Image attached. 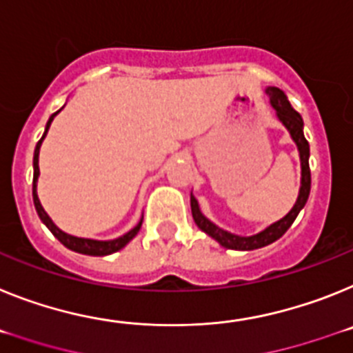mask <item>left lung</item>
I'll return each mask as SVG.
<instances>
[{
	"instance_id": "1",
	"label": "left lung",
	"mask_w": 353,
	"mask_h": 353,
	"mask_svg": "<svg viewBox=\"0 0 353 353\" xmlns=\"http://www.w3.org/2000/svg\"><path fill=\"white\" fill-rule=\"evenodd\" d=\"M270 97V103L277 112V117L281 119L284 125L288 128L290 134L293 137L295 143L299 145L300 151V161H302V186H300V194L299 199H296V204L293 206V210L284 216L283 220L272 223L268 229H265L259 234L254 236H236L231 234V232L223 231V229L216 228L214 223H211L210 220L201 213L199 210V204L195 201V197L192 195V214H194L195 223L199 225L201 231H204L206 234H210L211 238L219 241L222 247L232 250H254V249H261V247H266V245L274 243L275 240H279L288 229L291 228V223L295 222L296 214L300 213V210L305 206L309 197V190H311V170H309V142L304 137V121L300 117V113L296 112L293 106L290 104L288 97L284 96V92L277 87H270L266 90Z\"/></svg>"
}]
</instances>
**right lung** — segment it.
Listing matches in <instances>:
<instances>
[{
    "mask_svg": "<svg viewBox=\"0 0 353 353\" xmlns=\"http://www.w3.org/2000/svg\"><path fill=\"white\" fill-rule=\"evenodd\" d=\"M58 112H60V110H58ZM58 112H54L53 115L49 117L48 124H46L44 134H42V139L39 140V143H37L35 154H33V204H35L37 213H39V216H41L42 222L46 223V228L53 232L54 238H58V241H60L62 245H65L67 249L74 250V252H79V254H87V256H108V254L117 252V250H121L124 245L130 243L134 236H137V232H139L140 228H142V222H140L134 229H131L128 234L121 236V238H117V240H112V241H96V240H85V238H76V236H70V234H67V232L60 231V229H58L57 225L51 222V219L48 216V213L44 211V208L41 206V201H39V197H37V177H39V149H41L42 140H44L46 133H48V130H49V125H51V122H53L54 115H57Z\"/></svg>",
    "mask_w": 353,
    "mask_h": 353,
    "instance_id": "right-lung-1",
    "label": "right lung"
}]
</instances>
